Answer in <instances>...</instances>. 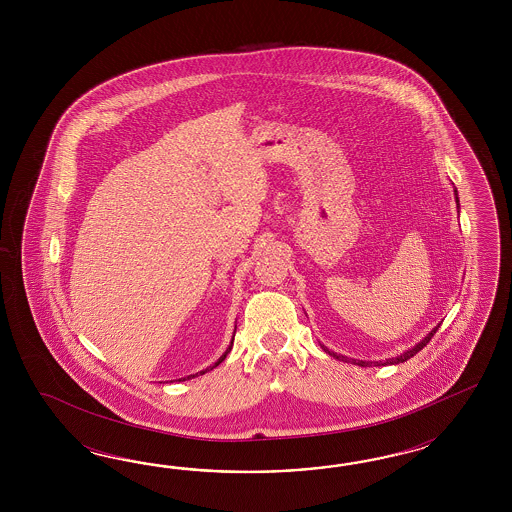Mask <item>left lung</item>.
Returning <instances> with one entry per match:
<instances>
[{
	"label": "left lung",
	"mask_w": 512,
	"mask_h": 512,
	"mask_svg": "<svg viewBox=\"0 0 512 512\" xmlns=\"http://www.w3.org/2000/svg\"><path fill=\"white\" fill-rule=\"evenodd\" d=\"M456 202H458V197H456ZM437 328L439 326H435L434 330L424 338V340L420 341L419 345H415L413 349H409V351H405L403 355H400V357L396 358H388L387 362L385 364H400V362H405V360H409L411 357H415L417 353H419L420 349H424L428 343H430V340L434 338L435 332H437ZM325 349V347H323ZM326 353L328 355H332V357L340 358V360H345V362H349V358L340 357V355H336V353H332V351H328V349H325ZM353 364H358V366H372V364H375V366H379V362H364V360H351Z\"/></svg>",
	"instance_id": "obj_1"
}]
</instances>
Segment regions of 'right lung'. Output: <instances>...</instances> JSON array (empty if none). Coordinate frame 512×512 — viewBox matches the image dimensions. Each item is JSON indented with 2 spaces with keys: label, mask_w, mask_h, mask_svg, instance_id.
I'll return each instance as SVG.
<instances>
[{
  "label": "right lung",
  "mask_w": 512,
  "mask_h": 512,
  "mask_svg": "<svg viewBox=\"0 0 512 512\" xmlns=\"http://www.w3.org/2000/svg\"><path fill=\"white\" fill-rule=\"evenodd\" d=\"M231 347H233V343H231V345H229V349H227V351H225V355H223V357H219V360H217L216 364H214V366H212V368H210V370H214V368H216V366H219V364H221V362H223V360H225V358H227V355H229V351H231ZM208 372V370H204V372H201V373H206ZM191 377H195V375H191ZM184 379H186V377H184ZM187 379H189V377H187ZM178 381H182V379H178Z\"/></svg>",
  "instance_id": "right-lung-1"
}]
</instances>
